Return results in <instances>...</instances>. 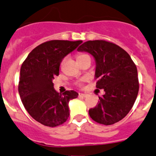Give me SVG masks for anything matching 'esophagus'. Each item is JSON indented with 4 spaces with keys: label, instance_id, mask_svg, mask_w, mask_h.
<instances>
[{
    "label": "esophagus",
    "instance_id": "obj_1",
    "mask_svg": "<svg viewBox=\"0 0 156 156\" xmlns=\"http://www.w3.org/2000/svg\"><path fill=\"white\" fill-rule=\"evenodd\" d=\"M79 96L81 97V98H86L87 96V94H84V93H80Z\"/></svg>",
    "mask_w": 156,
    "mask_h": 156
}]
</instances>
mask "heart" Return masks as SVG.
Here are the masks:
<instances>
[{
    "instance_id": "b5f03b06",
    "label": "heart",
    "mask_w": 156,
    "mask_h": 156,
    "mask_svg": "<svg viewBox=\"0 0 156 156\" xmlns=\"http://www.w3.org/2000/svg\"><path fill=\"white\" fill-rule=\"evenodd\" d=\"M86 56H88V55H86V54H79V55H78V56H77V59H78H78H81V58H84V57H86ZM79 85L80 86L81 85V83L79 84Z\"/></svg>"
}]
</instances>
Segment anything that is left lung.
<instances>
[{
  "instance_id": "1",
  "label": "left lung",
  "mask_w": 156,
  "mask_h": 156,
  "mask_svg": "<svg viewBox=\"0 0 156 156\" xmlns=\"http://www.w3.org/2000/svg\"><path fill=\"white\" fill-rule=\"evenodd\" d=\"M91 54L96 61V87L105 94L89 110L90 118L101 124L112 125L128 114L139 92L137 69L123 49L106 40H89L78 48Z\"/></svg>"
}]
</instances>
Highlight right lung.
I'll return each mask as SVG.
<instances>
[{"mask_svg":"<svg viewBox=\"0 0 156 156\" xmlns=\"http://www.w3.org/2000/svg\"><path fill=\"white\" fill-rule=\"evenodd\" d=\"M81 40H50L31 51L20 68L18 91L29 114L44 126L55 127L69 116V102L78 98L75 90L62 94L54 89L52 80L58 75L63 58L75 50Z\"/></svg>","mask_w":156,"mask_h":156,"instance_id":"right-lung-1","label":"right lung"}]
</instances>
